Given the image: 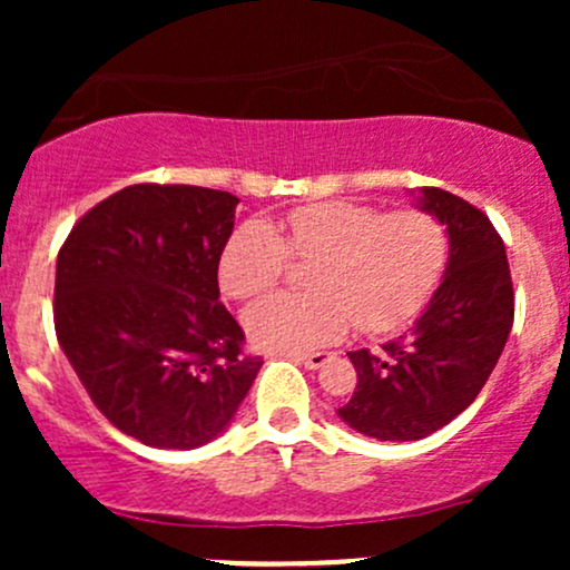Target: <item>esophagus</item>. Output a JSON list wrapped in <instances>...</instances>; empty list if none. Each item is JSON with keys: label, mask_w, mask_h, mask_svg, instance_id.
<instances>
[{"label": "esophagus", "mask_w": 570, "mask_h": 570, "mask_svg": "<svg viewBox=\"0 0 570 570\" xmlns=\"http://www.w3.org/2000/svg\"><path fill=\"white\" fill-rule=\"evenodd\" d=\"M292 358L297 364H303L305 370H322L326 364L332 362V353L330 351H313V353H292Z\"/></svg>", "instance_id": "1"}]
</instances>
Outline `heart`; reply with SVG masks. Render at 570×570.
Segmentation results:
<instances>
[{
	"instance_id": "1",
	"label": "heart",
	"mask_w": 570,
	"mask_h": 570,
	"mask_svg": "<svg viewBox=\"0 0 570 570\" xmlns=\"http://www.w3.org/2000/svg\"><path fill=\"white\" fill-rule=\"evenodd\" d=\"M448 248L444 225L421 208L383 217L367 203H307L276 225L235 227L219 254V286L235 299L257 297L281 278L289 254L316 259L307 271L313 294H271L244 313L259 351L303 353L335 343L353 322L370 335L407 324L440 284Z\"/></svg>"
}]
</instances>
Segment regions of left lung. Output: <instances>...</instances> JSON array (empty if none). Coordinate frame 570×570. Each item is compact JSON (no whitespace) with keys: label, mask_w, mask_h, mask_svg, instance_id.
I'll use <instances>...</instances> for the list:
<instances>
[{"label":"left lung","mask_w":570,"mask_h":570,"mask_svg":"<svg viewBox=\"0 0 570 570\" xmlns=\"http://www.w3.org/2000/svg\"><path fill=\"white\" fill-rule=\"evenodd\" d=\"M412 195L448 230L442 284L410 335L383 353H348L358 383L337 410L345 426L381 442L423 440L461 415L499 364L514 322L507 248L485 214L440 187Z\"/></svg>","instance_id":"1"}]
</instances>
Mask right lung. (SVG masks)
<instances>
[{"label": "right lung", "instance_id": "right-lung-1", "mask_svg": "<svg viewBox=\"0 0 570 570\" xmlns=\"http://www.w3.org/2000/svg\"><path fill=\"white\" fill-rule=\"evenodd\" d=\"M238 198L134 185L90 208L56 263V335L112 426L147 448L195 450L230 426L263 362L219 303Z\"/></svg>", "mask_w": 570, "mask_h": 570}]
</instances>
